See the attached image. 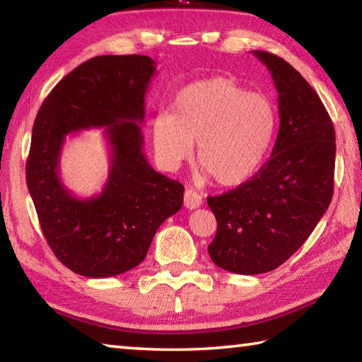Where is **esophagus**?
<instances>
[{
	"label": "esophagus",
	"instance_id": "obj_1",
	"mask_svg": "<svg viewBox=\"0 0 362 362\" xmlns=\"http://www.w3.org/2000/svg\"><path fill=\"white\" fill-rule=\"evenodd\" d=\"M183 204H185V207L189 211L198 209V207L203 204V196L193 188H187L185 196H183Z\"/></svg>",
	"mask_w": 362,
	"mask_h": 362
}]
</instances>
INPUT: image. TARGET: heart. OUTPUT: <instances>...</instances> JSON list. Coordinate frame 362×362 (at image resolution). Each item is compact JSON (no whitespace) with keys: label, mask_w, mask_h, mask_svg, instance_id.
Instances as JSON below:
<instances>
[{"label":"heart","mask_w":362,"mask_h":362,"mask_svg":"<svg viewBox=\"0 0 362 362\" xmlns=\"http://www.w3.org/2000/svg\"><path fill=\"white\" fill-rule=\"evenodd\" d=\"M276 110L268 97L235 79L212 76L179 90L173 113L159 112L151 126L155 151L168 169L193 155L203 175L238 187L254 177L272 145Z\"/></svg>","instance_id":"b5f03b06"}]
</instances>
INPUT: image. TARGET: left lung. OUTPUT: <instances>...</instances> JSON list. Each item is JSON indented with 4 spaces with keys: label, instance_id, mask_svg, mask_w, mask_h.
<instances>
[{
    "label": "left lung",
    "instance_id": "obj_1",
    "mask_svg": "<svg viewBox=\"0 0 362 362\" xmlns=\"http://www.w3.org/2000/svg\"><path fill=\"white\" fill-rule=\"evenodd\" d=\"M252 54L278 90L276 142L252 179L207 198L217 218L209 255L238 274L283 265L308 240L334 193L335 131L320 95L286 60L265 51Z\"/></svg>",
    "mask_w": 362,
    "mask_h": 362
}]
</instances>
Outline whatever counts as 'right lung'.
I'll list each match as a JSON object with an SVG mask.
<instances>
[{
	"label": "right lung",
	"mask_w": 362,
	"mask_h": 362,
	"mask_svg": "<svg viewBox=\"0 0 362 362\" xmlns=\"http://www.w3.org/2000/svg\"><path fill=\"white\" fill-rule=\"evenodd\" d=\"M151 57L99 56L70 71L36 115L27 187L52 252L81 276L108 278L142 263L159 225L180 209L183 185L156 173L144 153ZM103 129L110 169L99 195L78 199L58 175L69 133Z\"/></svg>",
	"instance_id": "right-lung-1"
}]
</instances>
